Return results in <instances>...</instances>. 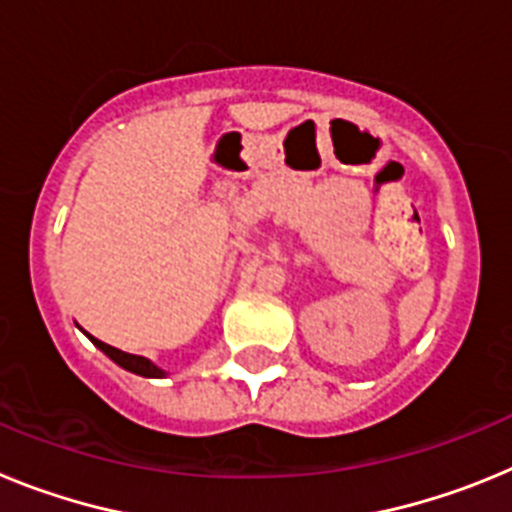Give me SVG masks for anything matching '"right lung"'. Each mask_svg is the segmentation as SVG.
Here are the masks:
<instances>
[{
	"label": "right lung",
	"mask_w": 512,
	"mask_h": 512,
	"mask_svg": "<svg viewBox=\"0 0 512 512\" xmlns=\"http://www.w3.org/2000/svg\"><path fill=\"white\" fill-rule=\"evenodd\" d=\"M89 336V333H87ZM89 341L94 343V346L99 348V351H104V354L110 356L112 361H115L117 366H122V369H128V372L133 374H140V377H164V369H158L153 361L143 359V356H135V354H125V351H120V348L115 346H107V343H102L99 338L89 336Z\"/></svg>",
	"instance_id": "1"
}]
</instances>
